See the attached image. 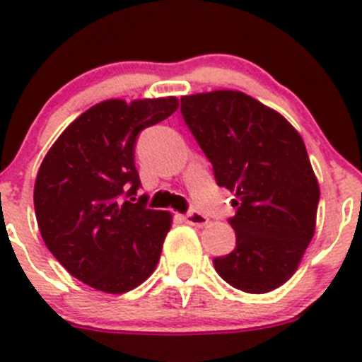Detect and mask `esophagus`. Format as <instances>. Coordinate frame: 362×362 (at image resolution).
<instances>
[{
  "mask_svg": "<svg viewBox=\"0 0 362 362\" xmlns=\"http://www.w3.org/2000/svg\"><path fill=\"white\" fill-rule=\"evenodd\" d=\"M184 221L187 224L196 226V228H203V226L208 224V218L203 214H199V211H189L187 215H184Z\"/></svg>",
  "mask_w": 362,
  "mask_h": 362,
  "instance_id": "1",
  "label": "esophagus"
}]
</instances>
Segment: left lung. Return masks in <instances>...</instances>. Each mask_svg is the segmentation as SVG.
Returning a JSON list of instances; mask_svg holds the SVG:
<instances>
[{
    "mask_svg": "<svg viewBox=\"0 0 362 362\" xmlns=\"http://www.w3.org/2000/svg\"><path fill=\"white\" fill-rule=\"evenodd\" d=\"M180 101L217 185L236 192V247L214 259L215 272L243 293H269L294 275L315 233L320 189L305 141L286 117L240 90Z\"/></svg>",
    "mask_w": 362,
    "mask_h": 362,
    "instance_id": "obj_1",
    "label": "left lung"
}]
</instances>
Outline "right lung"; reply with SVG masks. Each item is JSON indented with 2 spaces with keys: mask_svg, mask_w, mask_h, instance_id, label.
<instances>
[{
  "mask_svg": "<svg viewBox=\"0 0 362 362\" xmlns=\"http://www.w3.org/2000/svg\"><path fill=\"white\" fill-rule=\"evenodd\" d=\"M178 108L177 98L107 100L76 117L42 160L35 214L47 249L80 282L108 294L154 273L171 214L147 208L134 166L141 129Z\"/></svg>",
  "mask_w": 362,
  "mask_h": 362,
  "instance_id": "add662e5",
  "label": "right lung"
}]
</instances>
